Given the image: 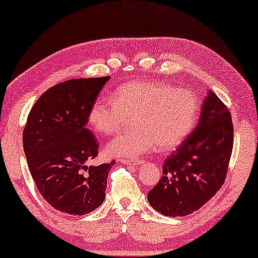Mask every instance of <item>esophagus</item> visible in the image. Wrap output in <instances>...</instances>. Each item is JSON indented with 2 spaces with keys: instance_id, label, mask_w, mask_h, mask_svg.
I'll list each match as a JSON object with an SVG mask.
<instances>
[{
  "instance_id": "obj_1",
  "label": "esophagus",
  "mask_w": 258,
  "mask_h": 258,
  "mask_svg": "<svg viewBox=\"0 0 258 258\" xmlns=\"http://www.w3.org/2000/svg\"><path fill=\"white\" fill-rule=\"evenodd\" d=\"M125 165H130V166H138L143 164V160H122Z\"/></svg>"
}]
</instances>
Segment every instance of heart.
I'll return each instance as SVG.
<instances>
[{
  "label": "heart",
  "instance_id": "heart-1",
  "mask_svg": "<svg viewBox=\"0 0 258 258\" xmlns=\"http://www.w3.org/2000/svg\"><path fill=\"white\" fill-rule=\"evenodd\" d=\"M199 101L187 90L160 82L137 81L121 85L114 97L99 98L90 110V124L97 133L113 136L132 118L133 130L107 145L112 157L138 158L155 147L179 146L193 131Z\"/></svg>",
  "mask_w": 258,
  "mask_h": 258
}]
</instances>
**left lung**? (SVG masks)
<instances>
[{
  "mask_svg": "<svg viewBox=\"0 0 258 258\" xmlns=\"http://www.w3.org/2000/svg\"><path fill=\"white\" fill-rule=\"evenodd\" d=\"M234 145L231 114L209 91L197 127L166 159L147 200L165 216H186L206 205L226 180Z\"/></svg>",
  "mask_w": 258,
  "mask_h": 258,
  "instance_id": "8db88e82",
  "label": "left lung"
}]
</instances>
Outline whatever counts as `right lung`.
Listing matches in <instances>:
<instances>
[{"label":"right lung","mask_w":258,"mask_h":258,"mask_svg":"<svg viewBox=\"0 0 258 258\" xmlns=\"http://www.w3.org/2000/svg\"><path fill=\"white\" fill-rule=\"evenodd\" d=\"M79 78L59 83L38 98L23 130L29 170L45 201L61 213L84 215L105 199L110 164L86 166L99 144L86 124L90 110L108 81Z\"/></svg>","instance_id":"right-lung-1"}]
</instances>
